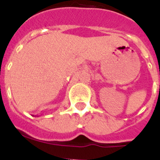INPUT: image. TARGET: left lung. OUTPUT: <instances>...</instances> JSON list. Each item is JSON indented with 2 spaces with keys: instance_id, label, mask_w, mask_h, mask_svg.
Listing matches in <instances>:
<instances>
[{
  "instance_id": "left-lung-1",
  "label": "left lung",
  "mask_w": 160,
  "mask_h": 160,
  "mask_svg": "<svg viewBox=\"0 0 160 160\" xmlns=\"http://www.w3.org/2000/svg\"><path fill=\"white\" fill-rule=\"evenodd\" d=\"M159 90H160V85H159Z\"/></svg>"
}]
</instances>
